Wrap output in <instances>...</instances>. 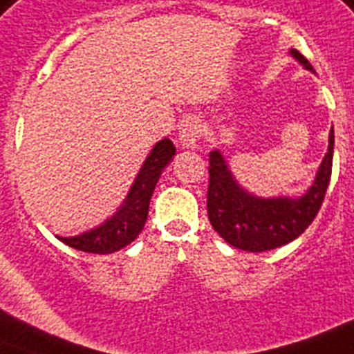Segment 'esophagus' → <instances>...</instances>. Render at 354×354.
I'll use <instances>...</instances> for the list:
<instances>
[{"instance_id": "1", "label": "esophagus", "mask_w": 354, "mask_h": 354, "mask_svg": "<svg viewBox=\"0 0 354 354\" xmlns=\"http://www.w3.org/2000/svg\"><path fill=\"white\" fill-rule=\"evenodd\" d=\"M200 122H198L196 118H185L180 125V134H178V140H180V145L182 147H194L198 142V138H200Z\"/></svg>"}]
</instances>
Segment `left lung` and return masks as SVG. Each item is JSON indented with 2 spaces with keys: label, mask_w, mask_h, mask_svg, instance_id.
<instances>
[{
  "label": "left lung",
  "mask_w": 354,
  "mask_h": 354,
  "mask_svg": "<svg viewBox=\"0 0 354 354\" xmlns=\"http://www.w3.org/2000/svg\"><path fill=\"white\" fill-rule=\"evenodd\" d=\"M307 71L311 63L292 48ZM335 131L329 134V151L320 165L313 187L298 200L272 198L261 200L240 189L223 162L222 154L212 151L209 154V187H207V216L212 229L236 249L251 252H263L286 245L298 238L311 225L326 198L327 185L331 180Z\"/></svg>",
  "instance_id": "left-lung-1"
}]
</instances>
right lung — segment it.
Returning a JSON list of instances; mask_svg holds the SVG:
<instances>
[{
	"label": "right lung",
	"instance_id": "1",
	"mask_svg": "<svg viewBox=\"0 0 354 354\" xmlns=\"http://www.w3.org/2000/svg\"><path fill=\"white\" fill-rule=\"evenodd\" d=\"M174 152L176 149L167 138L156 143L143 163V167L140 169V174L122 209L103 225L96 227L94 231L83 232L80 236L59 238V240L77 251L94 252V254H111L134 242L147 222L149 202H151L158 178L162 174L163 167L171 162Z\"/></svg>",
	"mask_w": 354,
	"mask_h": 354
}]
</instances>
